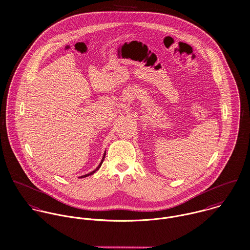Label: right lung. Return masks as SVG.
Wrapping results in <instances>:
<instances>
[{"label": "right lung", "mask_w": 250, "mask_h": 250, "mask_svg": "<svg viewBox=\"0 0 250 250\" xmlns=\"http://www.w3.org/2000/svg\"><path fill=\"white\" fill-rule=\"evenodd\" d=\"M105 152H106V151H104V153H103V156H102V159H101V161H100V163L99 164V166H98V167H97V168H96L94 171H92L91 173H89V174H86V175H84V176H81V177H79V178H86V177H88V176H91V175H93L94 173H96V172H97V171L100 169V166H101V164H102V162H103V160H104V158H105V154H106Z\"/></svg>", "instance_id": "add662e5"}]
</instances>
